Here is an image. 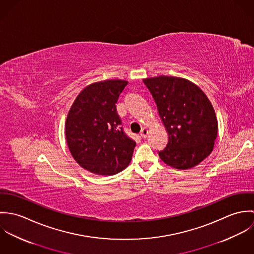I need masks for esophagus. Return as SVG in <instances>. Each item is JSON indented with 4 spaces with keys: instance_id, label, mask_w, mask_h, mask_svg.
Here are the masks:
<instances>
[{
    "instance_id": "34e87169",
    "label": "esophagus",
    "mask_w": 254,
    "mask_h": 254,
    "mask_svg": "<svg viewBox=\"0 0 254 254\" xmlns=\"http://www.w3.org/2000/svg\"><path fill=\"white\" fill-rule=\"evenodd\" d=\"M147 134H148V131H147V129L146 128H143L142 129V131H141V137L143 138V139H145L146 137H147Z\"/></svg>"
}]
</instances>
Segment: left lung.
Wrapping results in <instances>:
<instances>
[{
	"mask_svg": "<svg viewBox=\"0 0 254 254\" xmlns=\"http://www.w3.org/2000/svg\"><path fill=\"white\" fill-rule=\"evenodd\" d=\"M168 133V143L159 157L167 165L189 169L212 151L217 118L206 95L187 79L158 76L144 79Z\"/></svg>",
	"mask_w": 254,
	"mask_h": 254,
	"instance_id": "obj_1",
	"label": "left lung"
}]
</instances>
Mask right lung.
<instances>
[{
  "label": "right lung",
  "mask_w": 254,
  "mask_h": 254,
  "mask_svg": "<svg viewBox=\"0 0 254 254\" xmlns=\"http://www.w3.org/2000/svg\"><path fill=\"white\" fill-rule=\"evenodd\" d=\"M127 84L106 80L87 86L67 114L65 136L73 158L94 174H117L132 159L136 142L120 126L115 105Z\"/></svg>",
  "instance_id": "right-lung-1"
}]
</instances>
